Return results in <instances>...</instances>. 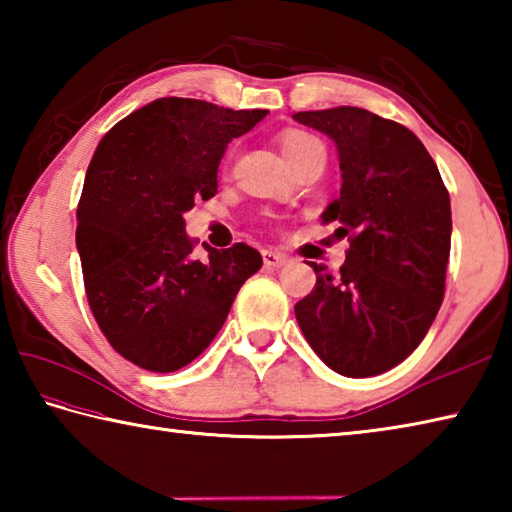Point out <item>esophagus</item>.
Instances as JSON below:
<instances>
[{
	"mask_svg": "<svg viewBox=\"0 0 512 512\" xmlns=\"http://www.w3.org/2000/svg\"><path fill=\"white\" fill-rule=\"evenodd\" d=\"M262 259H264L266 268H282V266L289 264V257L282 255V253H275V250H264Z\"/></svg>",
	"mask_w": 512,
	"mask_h": 512,
	"instance_id": "34e87169",
	"label": "esophagus"
}]
</instances>
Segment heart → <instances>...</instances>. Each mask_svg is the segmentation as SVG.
<instances>
[{
	"label": "heart",
	"mask_w": 512,
	"mask_h": 512,
	"mask_svg": "<svg viewBox=\"0 0 512 512\" xmlns=\"http://www.w3.org/2000/svg\"><path fill=\"white\" fill-rule=\"evenodd\" d=\"M311 144H316V140L311 135H305V133H287L284 135V140H282V153H284V158L287 160H291V158H296L298 153H302L307 149V146H311Z\"/></svg>",
	"instance_id": "obj_1"
}]
</instances>
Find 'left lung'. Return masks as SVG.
Segmentation results:
<instances>
[{
	"mask_svg": "<svg viewBox=\"0 0 512 512\" xmlns=\"http://www.w3.org/2000/svg\"><path fill=\"white\" fill-rule=\"evenodd\" d=\"M293 119L336 144L341 194L320 219L350 237L339 275L311 262L316 287L296 305V320L334 372L375 377L418 348L443 302L449 194L429 151L397 121L354 106Z\"/></svg>",
	"mask_w": 512,
	"mask_h": 512,
	"instance_id": "1",
	"label": "left lung"
}]
</instances>
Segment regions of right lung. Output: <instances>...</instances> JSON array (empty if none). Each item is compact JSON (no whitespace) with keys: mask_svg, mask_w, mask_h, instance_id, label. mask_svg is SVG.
<instances>
[{"mask_svg":"<svg viewBox=\"0 0 512 512\" xmlns=\"http://www.w3.org/2000/svg\"><path fill=\"white\" fill-rule=\"evenodd\" d=\"M268 110H230L198 99L146 103L103 135L76 210L85 293L112 348L135 366L173 372L223 327L237 293L262 268L246 244L192 257L183 214L216 194L232 137Z\"/></svg>","mask_w":512,"mask_h":512,"instance_id":"1","label":"right lung"}]
</instances>
